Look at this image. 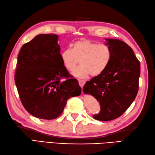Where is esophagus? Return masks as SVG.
I'll list each match as a JSON object with an SVG mask.
<instances>
[{
    "label": "esophagus",
    "instance_id": "obj_1",
    "mask_svg": "<svg viewBox=\"0 0 155 155\" xmlns=\"http://www.w3.org/2000/svg\"><path fill=\"white\" fill-rule=\"evenodd\" d=\"M78 84H79L81 87L83 88L85 84V81L84 80H78Z\"/></svg>",
    "mask_w": 155,
    "mask_h": 155
}]
</instances>
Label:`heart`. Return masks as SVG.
Segmentation results:
<instances>
[{
  "mask_svg": "<svg viewBox=\"0 0 155 155\" xmlns=\"http://www.w3.org/2000/svg\"><path fill=\"white\" fill-rule=\"evenodd\" d=\"M111 48L107 44H98L89 39H81L61 52V58L64 67L73 71L80 61L81 66L73 72L78 78H86L91 74L97 77L106 70L112 58Z\"/></svg>",
  "mask_w": 155,
  "mask_h": 155,
  "instance_id": "b5f03b06",
  "label": "heart"
}]
</instances>
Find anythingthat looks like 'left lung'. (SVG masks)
Returning <instances> with one entry per match:
<instances>
[{"instance_id":"8db88e82","label":"left lung","mask_w":155,"mask_h":155,"mask_svg":"<svg viewBox=\"0 0 155 155\" xmlns=\"http://www.w3.org/2000/svg\"><path fill=\"white\" fill-rule=\"evenodd\" d=\"M113 55L103 73L87 81L84 93L100 103L101 111L94 119L108 121L120 117L135 99L139 91L140 61L133 50L118 39H106Z\"/></svg>"}]
</instances>
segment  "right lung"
Wrapping results in <instances>:
<instances>
[{
	"instance_id": "add662e5",
	"label": "right lung",
	"mask_w": 155,
	"mask_h": 155,
	"mask_svg": "<svg viewBox=\"0 0 155 155\" xmlns=\"http://www.w3.org/2000/svg\"><path fill=\"white\" fill-rule=\"evenodd\" d=\"M57 41V35H38L23 45L18 56L15 81L20 99L29 113L41 119L57 118L68 98L81 93L62 63Z\"/></svg>"
}]
</instances>
